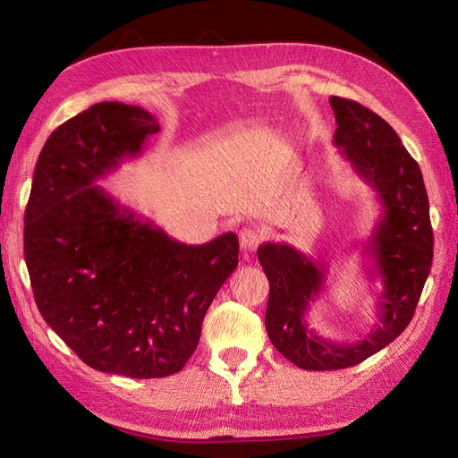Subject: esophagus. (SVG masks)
<instances>
[{"instance_id": "1", "label": "esophagus", "mask_w": 458, "mask_h": 458, "mask_svg": "<svg viewBox=\"0 0 458 458\" xmlns=\"http://www.w3.org/2000/svg\"><path fill=\"white\" fill-rule=\"evenodd\" d=\"M239 239H241V248L244 252H254L263 241L261 234L254 229H242L241 234H239Z\"/></svg>"}]
</instances>
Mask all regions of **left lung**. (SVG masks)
<instances>
[{"instance_id": "left-lung-1", "label": "left lung", "mask_w": 458, "mask_h": 458, "mask_svg": "<svg viewBox=\"0 0 458 458\" xmlns=\"http://www.w3.org/2000/svg\"><path fill=\"white\" fill-rule=\"evenodd\" d=\"M335 145L377 195L382 216L365 244L370 279L380 276L378 325L357 342H332L308 325L310 303L325 290L327 266L290 244L266 242L258 259L269 279L266 328L288 361L306 370L348 369L392 344L411 323L434 258L429 204L419 164L394 128L367 106L330 97Z\"/></svg>"}]
</instances>
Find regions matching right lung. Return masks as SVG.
Listing matches in <instances>:
<instances>
[{"label":"right lung","mask_w":458,"mask_h":458,"mask_svg":"<svg viewBox=\"0 0 458 458\" xmlns=\"http://www.w3.org/2000/svg\"><path fill=\"white\" fill-rule=\"evenodd\" d=\"M160 130L148 110L89 106L55 130L34 170L24 259L46 323L95 370L162 378L195 353L204 315L239 266V239H172L95 185Z\"/></svg>","instance_id":"obj_1"}]
</instances>
